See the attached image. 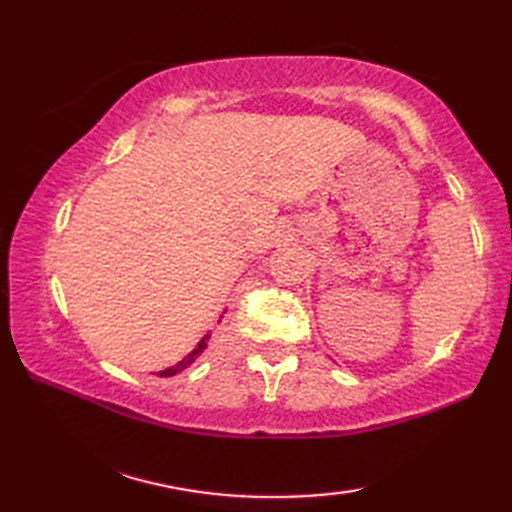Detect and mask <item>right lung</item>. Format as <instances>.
<instances>
[{
	"label": "right lung",
	"instance_id": "1",
	"mask_svg": "<svg viewBox=\"0 0 512 512\" xmlns=\"http://www.w3.org/2000/svg\"><path fill=\"white\" fill-rule=\"evenodd\" d=\"M209 339H211V334H204L202 336V341L198 343V347H195V350L187 356V358H184V361H180L176 367H169V369H162V372H160V376H173V374H178V372H182V369L184 367H189L193 361H195V358H198L204 350H206V345H209Z\"/></svg>",
	"mask_w": 512,
	"mask_h": 512
}]
</instances>
